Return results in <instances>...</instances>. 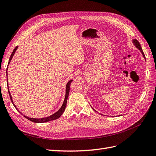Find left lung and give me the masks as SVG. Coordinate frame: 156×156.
I'll return each instance as SVG.
<instances>
[{"mask_svg": "<svg viewBox=\"0 0 156 156\" xmlns=\"http://www.w3.org/2000/svg\"><path fill=\"white\" fill-rule=\"evenodd\" d=\"M132 42H133V45L136 47V48H137L138 49H139V50H140V53H142V55H143L144 59H146V58H145V56H144V53H143V51L142 48H141V46H140V44H139V42L137 40H135V39H133V40H132ZM93 109H94V108H93ZM119 116H122V115H119Z\"/></svg>", "mask_w": 156, "mask_h": 156, "instance_id": "1", "label": "left lung"}]
</instances>
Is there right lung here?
<instances>
[{
    "mask_svg": "<svg viewBox=\"0 0 156 156\" xmlns=\"http://www.w3.org/2000/svg\"><path fill=\"white\" fill-rule=\"evenodd\" d=\"M18 48V46H17L16 48L13 49L12 53L10 56V59H9V62H8V65L10 63V61L12 60V58H13V56L14 55V54H15L16 51L17 50V49ZM8 70V68L7 69ZM8 73H7V71H6V76H8ZM8 79V78H7ZM8 80V79H7ZM73 80L71 79L70 81H69L66 84V94H65V98H64V102L62 103V107H61L60 108V109L58 111H56L55 113H54L53 115H52L49 116H48V117H45V118H41V119H35V118H29L27 116H25L24 115H23V113L21 112L20 111L18 110V108L16 107V106L15 105V104H14V103L13 101V100H12V96L10 94V90H9V88H8V93H9V95H10V100H11V101L12 103H13V105H14V107H15V108H16V109L20 112L21 115H23V116H24L25 118H26L27 119L30 120L31 122H34V123H44V122H49V121H51V120H56V119H58V118L62 115V113L64 112V111H65V108H66V103H67V100H68V95H69V89H70V84L72 82Z\"/></svg>",
    "mask_w": 156,
    "mask_h": 156,
    "instance_id": "obj_1",
    "label": "right lung"
}]
</instances>
